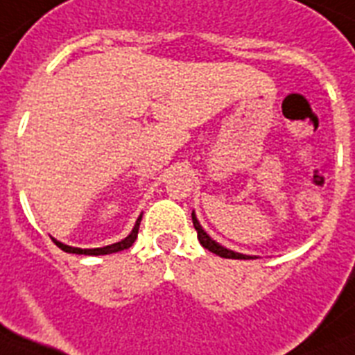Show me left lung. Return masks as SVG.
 <instances>
[{"mask_svg": "<svg viewBox=\"0 0 355 355\" xmlns=\"http://www.w3.org/2000/svg\"><path fill=\"white\" fill-rule=\"evenodd\" d=\"M193 218V225H195L196 229V236H198V242L202 243V247H205L207 251L214 252V254L222 256V258H231V260H247L249 256L245 254H240V252H234V251H229V249H225V247H222L220 243H216L214 240H211L209 236H207V233H205L204 229L200 227V223H198V220H196L195 213L191 214Z\"/></svg>", "mask_w": 355, "mask_h": 355, "instance_id": "obj_1", "label": "left lung"}]
</instances>
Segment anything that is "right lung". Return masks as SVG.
I'll use <instances>...</instances> for the list:
<instances>
[{
  "instance_id": "1",
  "label": "right lung",
  "mask_w": 355,
  "mask_h": 355,
  "mask_svg": "<svg viewBox=\"0 0 355 355\" xmlns=\"http://www.w3.org/2000/svg\"><path fill=\"white\" fill-rule=\"evenodd\" d=\"M141 220H142V214L139 216V220H137L135 227H133V231L130 233V236H126L124 240H121V242L113 243V245H108V247H101V249H77V247H70V245H64V243L58 242V240H53V243L59 247V249H62L64 252H71V254H88V256H99V254H112V252H119V251H124V249H130V247L133 245V242L137 240V234H139V225H141Z\"/></svg>"
}]
</instances>
